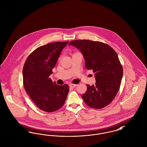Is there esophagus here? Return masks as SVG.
<instances>
[{"label": "esophagus", "instance_id": "34e87169", "mask_svg": "<svg viewBox=\"0 0 147 147\" xmlns=\"http://www.w3.org/2000/svg\"><path fill=\"white\" fill-rule=\"evenodd\" d=\"M77 86V85L76 84H69V86H70V88H75L76 86Z\"/></svg>", "mask_w": 147, "mask_h": 147}]
</instances>
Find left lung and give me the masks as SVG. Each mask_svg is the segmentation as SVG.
I'll use <instances>...</instances> for the list:
<instances>
[{"instance_id": "1", "label": "left lung", "mask_w": 147, "mask_h": 147, "mask_svg": "<svg viewBox=\"0 0 147 147\" xmlns=\"http://www.w3.org/2000/svg\"><path fill=\"white\" fill-rule=\"evenodd\" d=\"M82 53L86 69L92 70L96 83L87 85L82 98L85 104L94 109L109 105L119 89L123 69L116 52L110 46L91 40H74L69 43Z\"/></svg>"}]
</instances>
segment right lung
I'll return each instance as SVG.
<instances>
[{
  "instance_id": "1",
  "label": "right lung",
  "mask_w": 147,
  "mask_h": 147,
  "mask_svg": "<svg viewBox=\"0 0 147 147\" xmlns=\"http://www.w3.org/2000/svg\"><path fill=\"white\" fill-rule=\"evenodd\" d=\"M67 42H56L41 46L28 56L22 69L25 89L39 109L54 112L63 106L69 92L67 84L53 83L49 76Z\"/></svg>"
}]
</instances>
